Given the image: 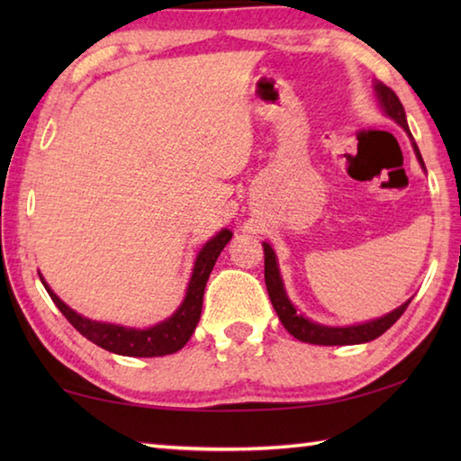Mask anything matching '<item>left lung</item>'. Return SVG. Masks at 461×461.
I'll use <instances>...</instances> for the list:
<instances>
[{"label":"left lung","mask_w":461,"mask_h":461,"mask_svg":"<svg viewBox=\"0 0 461 461\" xmlns=\"http://www.w3.org/2000/svg\"><path fill=\"white\" fill-rule=\"evenodd\" d=\"M374 91H376V97L380 101L382 112H384L388 118H393L411 136L407 113H404V107L401 104V99L396 97V93L390 87H386L384 83L374 85ZM412 148H415V154H417V160L420 162V167L425 168V162H423V158H420V152H419L415 142H412ZM262 246H264V280H267V288H268L272 307H275L278 319L283 321L285 330L291 335H294L299 341L315 343V346H354V343L372 341V339L380 338L382 333L390 330V327L399 321V317L404 313V311H407L409 303H411V299H409L407 303H402L399 309L390 311L388 315L374 319V321H368V323H360V325L327 327V325L313 323V321H309L307 317L296 313L294 305L288 301V296H286L283 278H280L275 249H272L267 241H264Z\"/></svg>","instance_id":"1"}]
</instances>
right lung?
Returning <instances> with one entry per match:
<instances>
[{
	"label": "right lung",
	"mask_w": 461,
	"mask_h": 461,
	"mask_svg": "<svg viewBox=\"0 0 461 461\" xmlns=\"http://www.w3.org/2000/svg\"><path fill=\"white\" fill-rule=\"evenodd\" d=\"M231 236L233 233L230 230H221L215 238L209 240L207 244L199 249L181 307H178L167 321L148 327V330H134V327L91 321V319L75 313L71 307H67L65 303L52 293V288L44 283L42 276L41 280L46 293L50 294L54 305H57L60 313L67 317V321L71 323L83 338L95 343V346L107 349V352L131 357H154L175 354L191 339L194 327L199 323L203 309V293H205L209 275H212V270L215 267L217 256L221 254V249L231 240Z\"/></svg>",
	"instance_id": "right-lung-1"
}]
</instances>
